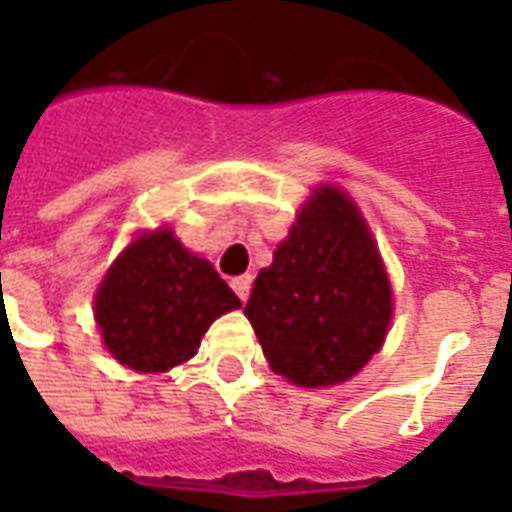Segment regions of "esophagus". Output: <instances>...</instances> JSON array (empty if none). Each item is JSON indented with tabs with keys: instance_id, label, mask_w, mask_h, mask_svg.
<instances>
[{
	"instance_id": "esophagus-1",
	"label": "esophagus",
	"mask_w": 512,
	"mask_h": 512,
	"mask_svg": "<svg viewBox=\"0 0 512 512\" xmlns=\"http://www.w3.org/2000/svg\"><path fill=\"white\" fill-rule=\"evenodd\" d=\"M231 287H233V292H236V295H239V300H247L249 297V289H252V276H236V279L231 281Z\"/></svg>"
}]
</instances>
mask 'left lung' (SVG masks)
Returning <instances> with one entry per match:
<instances>
[{
  "label": "left lung",
  "instance_id": "8db88e82",
  "mask_svg": "<svg viewBox=\"0 0 512 512\" xmlns=\"http://www.w3.org/2000/svg\"><path fill=\"white\" fill-rule=\"evenodd\" d=\"M273 372L303 388L345 382L388 335L390 284L356 204L319 188L257 273L244 308Z\"/></svg>",
  "mask_w": 512,
  "mask_h": 512
}]
</instances>
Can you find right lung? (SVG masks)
I'll return each mask as SVG.
<instances>
[{
  "mask_svg": "<svg viewBox=\"0 0 512 512\" xmlns=\"http://www.w3.org/2000/svg\"><path fill=\"white\" fill-rule=\"evenodd\" d=\"M239 305L212 263L172 231H154L116 257L95 295V321L119 364L167 372L196 356L209 324Z\"/></svg>",
  "mask_w": 512,
  "mask_h": 512,
  "instance_id": "obj_1",
  "label": "right lung"
}]
</instances>
